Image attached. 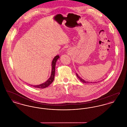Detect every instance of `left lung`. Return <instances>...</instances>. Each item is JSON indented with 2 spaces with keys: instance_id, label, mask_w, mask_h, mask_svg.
<instances>
[{
  "instance_id": "1",
  "label": "left lung",
  "mask_w": 127,
  "mask_h": 127,
  "mask_svg": "<svg viewBox=\"0 0 127 127\" xmlns=\"http://www.w3.org/2000/svg\"><path fill=\"white\" fill-rule=\"evenodd\" d=\"M76 75H77V77L79 78V79L81 81V82H82L83 83H89L90 82H89V81H85V80L84 79H81L79 76V75H78V74H77L76 73ZM91 83H92V82H91Z\"/></svg>"
}]
</instances>
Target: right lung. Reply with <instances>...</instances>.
Masks as SVG:
<instances>
[{
  "instance_id": "obj_1",
  "label": "right lung",
  "mask_w": 127,
  "mask_h": 127,
  "mask_svg": "<svg viewBox=\"0 0 127 127\" xmlns=\"http://www.w3.org/2000/svg\"><path fill=\"white\" fill-rule=\"evenodd\" d=\"M60 58V56L59 55H57L53 59L52 64H51V66H52V69H51V76L50 78L44 83H43L41 84L38 85H31L34 87V88H38V89H44L45 88L48 87L49 85L51 84L53 81L54 80L55 74V66H56V62L57 60Z\"/></svg>"
}]
</instances>
